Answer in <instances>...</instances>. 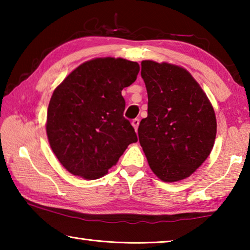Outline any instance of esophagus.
Segmentation results:
<instances>
[{"instance_id": "34e87169", "label": "esophagus", "mask_w": 250, "mask_h": 250, "mask_svg": "<svg viewBox=\"0 0 250 250\" xmlns=\"http://www.w3.org/2000/svg\"><path fill=\"white\" fill-rule=\"evenodd\" d=\"M139 124H140V120L139 119H137V118H135V119H133L132 120V125H133V128L135 129V131L138 130V126H139Z\"/></svg>"}]
</instances>
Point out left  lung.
I'll list each match as a JSON object with an SVG mask.
<instances>
[{"mask_svg": "<svg viewBox=\"0 0 250 250\" xmlns=\"http://www.w3.org/2000/svg\"><path fill=\"white\" fill-rule=\"evenodd\" d=\"M141 77L147 91V117L139 125V141L156 176L164 182L183 180L213 149L214 109L182 67L143 61Z\"/></svg>", "mask_w": 250, "mask_h": 250, "instance_id": "left-lung-1", "label": "left lung"}]
</instances>
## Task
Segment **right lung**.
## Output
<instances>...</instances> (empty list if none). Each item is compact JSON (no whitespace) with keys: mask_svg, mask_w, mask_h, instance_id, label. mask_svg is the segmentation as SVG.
Segmentation results:
<instances>
[{"mask_svg":"<svg viewBox=\"0 0 250 250\" xmlns=\"http://www.w3.org/2000/svg\"><path fill=\"white\" fill-rule=\"evenodd\" d=\"M139 70L135 62L96 58L71 71L55 89L46 132L55 155L71 174L99 179L138 141L124 117L121 90L135 82Z\"/></svg>","mask_w":250,"mask_h":250,"instance_id":"obj_1","label":"right lung"}]
</instances>
